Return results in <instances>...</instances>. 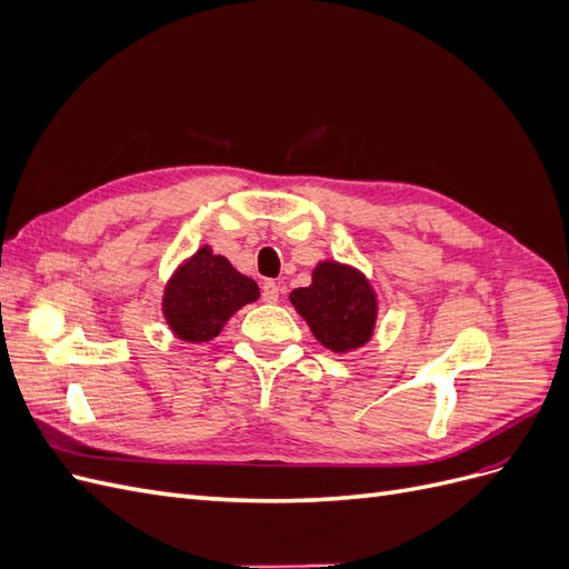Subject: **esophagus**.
<instances>
[{
	"label": "esophagus",
	"mask_w": 569,
	"mask_h": 569,
	"mask_svg": "<svg viewBox=\"0 0 569 569\" xmlns=\"http://www.w3.org/2000/svg\"><path fill=\"white\" fill-rule=\"evenodd\" d=\"M280 295H282V289H280L278 282H272V280H266V282H263V301L274 303V301L280 299Z\"/></svg>",
	"instance_id": "esophagus-1"
}]
</instances>
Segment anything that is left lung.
<instances>
[{
	"label": "left lung",
	"instance_id": "1",
	"mask_svg": "<svg viewBox=\"0 0 569 569\" xmlns=\"http://www.w3.org/2000/svg\"><path fill=\"white\" fill-rule=\"evenodd\" d=\"M289 301L322 347L337 353L363 347L372 337L377 318L375 291L363 274L349 266L318 263L313 284L291 291Z\"/></svg>",
	"mask_w": 569,
	"mask_h": 569
}]
</instances>
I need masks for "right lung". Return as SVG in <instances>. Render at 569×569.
<instances>
[{"instance_id":"add662e5","label":"right lung","mask_w":569,"mask_h":569,"mask_svg":"<svg viewBox=\"0 0 569 569\" xmlns=\"http://www.w3.org/2000/svg\"><path fill=\"white\" fill-rule=\"evenodd\" d=\"M258 299V284L237 272L228 258L201 247L170 278L163 316L180 339L209 341L239 308Z\"/></svg>"}]
</instances>
